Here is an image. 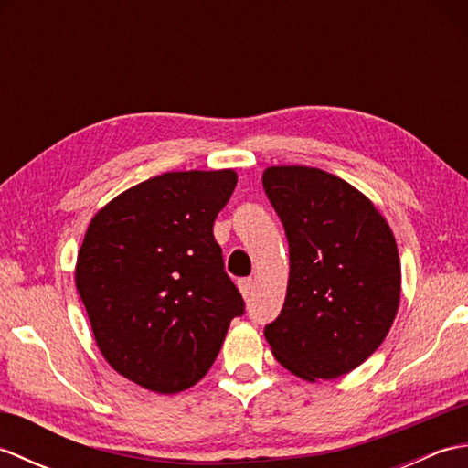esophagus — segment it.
<instances>
[{
	"mask_svg": "<svg viewBox=\"0 0 468 468\" xmlns=\"http://www.w3.org/2000/svg\"><path fill=\"white\" fill-rule=\"evenodd\" d=\"M239 290H241L245 300H251L253 290H255V282L253 280H241L239 282Z\"/></svg>",
	"mask_w": 468,
	"mask_h": 468,
	"instance_id": "esophagus-1",
	"label": "esophagus"
}]
</instances>
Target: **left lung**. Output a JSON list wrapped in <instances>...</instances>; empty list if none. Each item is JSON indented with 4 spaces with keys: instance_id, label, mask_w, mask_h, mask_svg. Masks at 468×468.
<instances>
[{
    "instance_id": "obj_1",
    "label": "left lung",
    "mask_w": 468,
    "mask_h": 468,
    "mask_svg": "<svg viewBox=\"0 0 468 468\" xmlns=\"http://www.w3.org/2000/svg\"><path fill=\"white\" fill-rule=\"evenodd\" d=\"M263 188L290 245L285 303L265 340L303 380L352 372L399 312L402 275L390 227L370 198L320 168L270 166Z\"/></svg>"
}]
</instances>
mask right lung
<instances>
[{
	"label": "right lung",
	"instance_id": "obj_1",
	"mask_svg": "<svg viewBox=\"0 0 468 468\" xmlns=\"http://www.w3.org/2000/svg\"><path fill=\"white\" fill-rule=\"evenodd\" d=\"M235 185L231 168L165 173L112 198L88 225L76 287L94 340L146 390L195 386L245 312L213 235Z\"/></svg>",
	"mask_w": 468,
	"mask_h": 468
}]
</instances>
